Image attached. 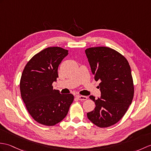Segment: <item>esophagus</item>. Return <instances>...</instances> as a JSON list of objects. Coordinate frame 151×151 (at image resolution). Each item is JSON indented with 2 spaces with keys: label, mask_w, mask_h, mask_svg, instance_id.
Here are the masks:
<instances>
[{
  "label": "esophagus",
  "mask_w": 151,
  "mask_h": 151,
  "mask_svg": "<svg viewBox=\"0 0 151 151\" xmlns=\"http://www.w3.org/2000/svg\"><path fill=\"white\" fill-rule=\"evenodd\" d=\"M76 98L79 100H81V101H84V100H86L87 99V96H82V95H77Z\"/></svg>",
  "instance_id": "34e87169"
}]
</instances>
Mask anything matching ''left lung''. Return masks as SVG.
Listing matches in <instances>:
<instances>
[{
	"instance_id": "obj_1",
	"label": "left lung",
	"mask_w": 151,
	"mask_h": 151,
	"mask_svg": "<svg viewBox=\"0 0 151 151\" xmlns=\"http://www.w3.org/2000/svg\"><path fill=\"white\" fill-rule=\"evenodd\" d=\"M96 81L100 83V98L90 99L95 103L87 118L99 127L116 124L127 112L134 96L131 67L120 52L107 47H90L85 51Z\"/></svg>"
}]
</instances>
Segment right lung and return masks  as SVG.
Segmentation results:
<instances>
[{
	"label": "right lung",
	"mask_w": 151,
	"mask_h": 151,
	"mask_svg": "<svg viewBox=\"0 0 151 151\" xmlns=\"http://www.w3.org/2000/svg\"><path fill=\"white\" fill-rule=\"evenodd\" d=\"M68 55L62 47L45 48L34 55L23 70L21 97L30 115L40 124L52 126L60 122L74 100L72 94H60L52 86L58 77V65Z\"/></svg>",
	"instance_id": "add662e5"
}]
</instances>
